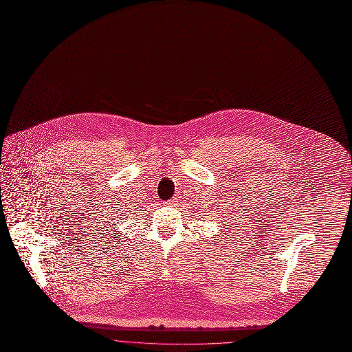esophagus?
<instances>
[{"mask_svg":"<svg viewBox=\"0 0 352 352\" xmlns=\"http://www.w3.org/2000/svg\"><path fill=\"white\" fill-rule=\"evenodd\" d=\"M167 204H170V206H175L177 204V200L175 199H171V200H168V203Z\"/></svg>","mask_w":352,"mask_h":352,"instance_id":"1","label":"esophagus"}]
</instances>
